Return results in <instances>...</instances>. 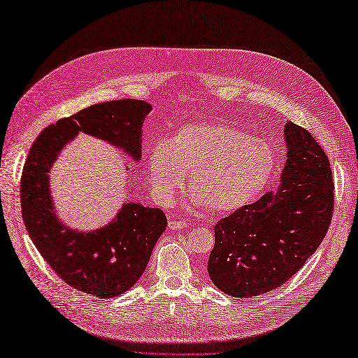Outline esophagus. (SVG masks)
<instances>
[{"mask_svg":"<svg viewBox=\"0 0 358 358\" xmlns=\"http://www.w3.org/2000/svg\"><path fill=\"white\" fill-rule=\"evenodd\" d=\"M189 224L187 221H180V220H169V229L170 230H185L188 229Z\"/></svg>","mask_w":358,"mask_h":358,"instance_id":"obj_1","label":"esophagus"}]
</instances>
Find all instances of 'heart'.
Returning a JSON list of instances; mask_svg holds the SVG:
<instances>
[{"mask_svg":"<svg viewBox=\"0 0 358 358\" xmlns=\"http://www.w3.org/2000/svg\"><path fill=\"white\" fill-rule=\"evenodd\" d=\"M149 188L157 203L170 206L188 173L192 203L231 213L252 203L272 179L276 154L266 140L221 122L183 125L148 154Z\"/></svg>","mask_w":358,"mask_h":358,"instance_id":"1","label":"heart"}]
</instances>
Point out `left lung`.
Segmentation results:
<instances>
[{
  "mask_svg": "<svg viewBox=\"0 0 358 358\" xmlns=\"http://www.w3.org/2000/svg\"><path fill=\"white\" fill-rule=\"evenodd\" d=\"M287 162L280 183L215 225L208 273L225 294L251 299L294 276L331 222L333 179L327 155L305 128L284 127Z\"/></svg>",
  "mask_w": 358,
  "mask_h": 358,
  "instance_id": "obj_1",
  "label": "left lung"
}]
</instances>
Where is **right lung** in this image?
Instances as JSON below:
<instances>
[{
  "instance_id": "1",
  "label": "right lung",
  "mask_w": 358,
  "mask_h": 358,
  "mask_svg": "<svg viewBox=\"0 0 358 358\" xmlns=\"http://www.w3.org/2000/svg\"><path fill=\"white\" fill-rule=\"evenodd\" d=\"M150 110L149 103L131 99L86 107L43 129L24 166L20 203L32 243L64 282L100 299L121 296L142 278L166 230V215L158 208L125 201L104 227L71 229L57 213L49 171L79 133L104 140L140 162L142 127Z\"/></svg>"
}]
</instances>
